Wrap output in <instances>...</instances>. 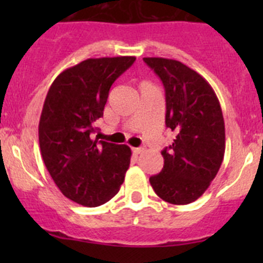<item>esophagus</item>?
I'll return each mask as SVG.
<instances>
[{"label": "esophagus", "instance_id": "esophagus-1", "mask_svg": "<svg viewBox=\"0 0 263 263\" xmlns=\"http://www.w3.org/2000/svg\"><path fill=\"white\" fill-rule=\"evenodd\" d=\"M144 150H145L144 147H134V148H132V151H134L135 154H141Z\"/></svg>", "mask_w": 263, "mask_h": 263}]
</instances>
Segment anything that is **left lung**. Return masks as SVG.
I'll use <instances>...</instances> for the list:
<instances>
[{
    "label": "left lung",
    "mask_w": 263,
    "mask_h": 263,
    "mask_svg": "<svg viewBox=\"0 0 263 263\" xmlns=\"http://www.w3.org/2000/svg\"><path fill=\"white\" fill-rule=\"evenodd\" d=\"M163 81L165 124L176 134L161 151L164 166L150 184L161 200L187 205L203 195L225 153V124L216 94L200 73L176 60L145 57Z\"/></svg>",
    "instance_id": "left-lung-1"
}]
</instances>
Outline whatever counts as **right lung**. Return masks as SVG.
Segmentation results:
<instances>
[{
	"mask_svg": "<svg viewBox=\"0 0 263 263\" xmlns=\"http://www.w3.org/2000/svg\"><path fill=\"white\" fill-rule=\"evenodd\" d=\"M136 57L89 58L55 78L39 121L42 158L61 192L76 203L97 208L118 193L131 148L92 140L109 89Z\"/></svg>",
	"mask_w": 263,
	"mask_h": 263,
	"instance_id": "obj_1",
	"label": "right lung"
}]
</instances>
